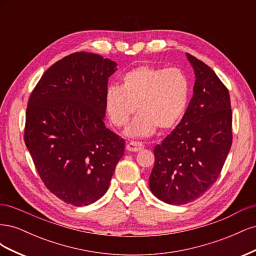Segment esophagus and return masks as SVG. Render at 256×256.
I'll return each mask as SVG.
<instances>
[{"mask_svg": "<svg viewBox=\"0 0 256 256\" xmlns=\"http://www.w3.org/2000/svg\"><path fill=\"white\" fill-rule=\"evenodd\" d=\"M144 148V145L140 142H134V141H131L127 144V150L129 152H140Z\"/></svg>", "mask_w": 256, "mask_h": 256, "instance_id": "esophagus-1", "label": "esophagus"}]
</instances>
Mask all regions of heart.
<instances>
[{
    "label": "heart",
    "mask_w": 256,
    "mask_h": 256,
    "mask_svg": "<svg viewBox=\"0 0 256 256\" xmlns=\"http://www.w3.org/2000/svg\"><path fill=\"white\" fill-rule=\"evenodd\" d=\"M190 81L182 69L141 65L122 76L120 86L112 85L104 97L106 111L116 127L127 125L136 110L138 113L126 134L148 136L159 128L175 127L187 109Z\"/></svg>",
    "instance_id": "obj_1"
}]
</instances>
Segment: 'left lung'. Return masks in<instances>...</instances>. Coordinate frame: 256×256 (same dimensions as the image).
I'll return each mask as SVG.
<instances>
[{"label": "left lung", "instance_id": "1", "mask_svg": "<svg viewBox=\"0 0 256 256\" xmlns=\"http://www.w3.org/2000/svg\"><path fill=\"white\" fill-rule=\"evenodd\" d=\"M187 58L196 74L193 96L180 122L154 146L150 176L152 194L172 205L190 203L212 187L233 141L226 86L202 60Z\"/></svg>", "mask_w": 256, "mask_h": 256}]
</instances>
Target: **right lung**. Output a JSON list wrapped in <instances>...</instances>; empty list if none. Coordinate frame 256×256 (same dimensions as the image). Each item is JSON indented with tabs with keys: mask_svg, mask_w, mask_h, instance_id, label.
<instances>
[{
	"mask_svg": "<svg viewBox=\"0 0 256 256\" xmlns=\"http://www.w3.org/2000/svg\"><path fill=\"white\" fill-rule=\"evenodd\" d=\"M115 70V62L98 54H69L46 70L28 98L26 145L47 189L74 206L104 194L124 154V138L104 122Z\"/></svg>",
	"mask_w": 256,
	"mask_h": 256,
	"instance_id": "right-lung-1",
	"label": "right lung"
}]
</instances>
